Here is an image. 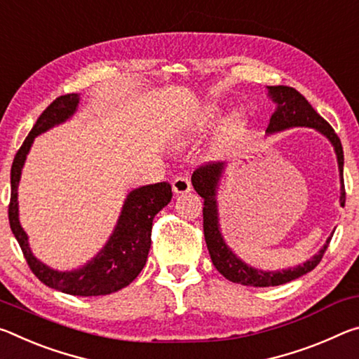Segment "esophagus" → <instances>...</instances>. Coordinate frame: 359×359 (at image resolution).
<instances>
[{"instance_id":"esophagus-1","label":"esophagus","mask_w":359,"mask_h":359,"mask_svg":"<svg viewBox=\"0 0 359 359\" xmlns=\"http://www.w3.org/2000/svg\"><path fill=\"white\" fill-rule=\"evenodd\" d=\"M172 187H173L175 194H186V192L191 191L192 186H191V181H189V178H187V176L180 175L173 180Z\"/></svg>"}]
</instances>
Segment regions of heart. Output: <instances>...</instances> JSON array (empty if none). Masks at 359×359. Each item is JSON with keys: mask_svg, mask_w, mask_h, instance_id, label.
I'll return each instance as SVG.
<instances>
[{"mask_svg": "<svg viewBox=\"0 0 359 359\" xmlns=\"http://www.w3.org/2000/svg\"><path fill=\"white\" fill-rule=\"evenodd\" d=\"M218 116L219 109L218 107H215V104H208V107L197 111V113L191 117V121L187 122V135H189V137H202V135L208 133L216 124V121H218ZM246 127H248V121H246V116L242 111H235V113H232L219 132V148H231V146L237 143V141H240V138H242L246 132Z\"/></svg>", "mask_w": 359, "mask_h": 359, "instance_id": "heart-1", "label": "heart"}]
</instances>
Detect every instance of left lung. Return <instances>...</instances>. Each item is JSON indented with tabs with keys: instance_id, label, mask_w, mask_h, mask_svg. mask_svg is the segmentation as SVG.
<instances>
[{
	"instance_id": "8db88e82",
	"label": "left lung",
	"mask_w": 359,
	"mask_h": 359,
	"mask_svg": "<svg viewBox=\"0 0 359 359\" xmlns=\"http://www.w3.org/2000/svg\"><path fill=\"white\" fill-rule=\"evenodd\" d=\"M269 97L277 103V111L270 117L267 133H275L286 130L292 127H309L315 128L320 133L331 141L334 151L337 154L339 172H340V205H345V186H344V149L342 143L334 132V128L316 113L304 95H301L296 89L287 86H269ZM224 170V163H205L198 167L192 173V186L197 191L198 196L203 198V233L207 248L210 251V257L213 261V266L218 269L221 275L232 281L245 286H278L287 283V281L296 280L302 275L309 273L318 266L323 255L331 242L332 235L326 240L323 248L316 252L313 257H310L302 266H296L286 270H275V272H266L255 267H250L242 259H238L233 255L232 250L226 245L224 238L221 235L219 218H218V202H216V191H218L219 178Z\"/></svg>"
}]
</instances>
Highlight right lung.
Here are the masks:
<instances>
[{
  "mask_svg": "<svg viewBox=\"0 0 359 359\" xmlns=\"http://www.w3.org/2000/svg\"><path fill=\"white\" fill-rule=\"evenodd\" d=\"M78 103V93H67L55 98L38 117L36 124L33 126L32 132L17 151L13 168H11L9 224L20 245L28 267L46 286L72 296H104L130 285L143 270L151 248L152 219L170 203L173 194L172 186L165 181L133 189L126 198L114 232L111 233L107 245L84 267L72 270V272H58L38 261L33 256L27 233L20 226L17 187H19L23 163H25L34 137L69 119L76 113Z\"/></svg>",
  "mask_w": 359,
  "mask_h": 359,
  "instance_id": "1",
  "label": "right lung"
}]
</instances>
